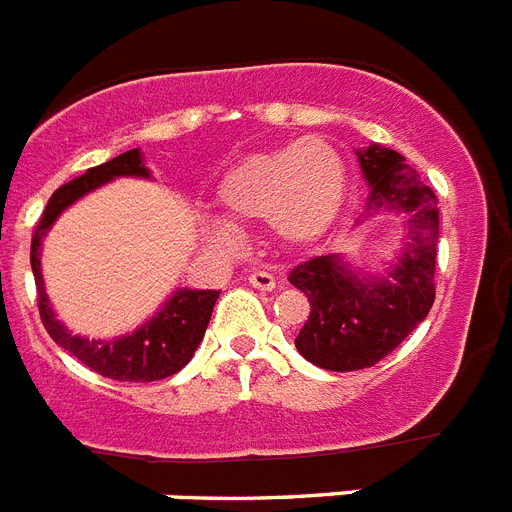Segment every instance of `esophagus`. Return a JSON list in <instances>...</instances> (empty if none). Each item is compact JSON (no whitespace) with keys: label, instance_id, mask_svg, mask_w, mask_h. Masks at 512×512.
I'll use <instances>...</instances> for the list:
<instances>
[{"label":"esophagus","instance_id":"esophagus-1","mask_svg":"<svg viewBox=\"0 0 512 512\" xmlns=\"http://www.w3.org/2000/svg\"><path fill=\"white\" fill-rule=\"evenodd\" d=\"M248 284L261 289V292H271V289L277 287V279H274V274H269V271H253L251 277H248Z\"/></svg>","mask_w":512,"mask_h":512}]
</instances>
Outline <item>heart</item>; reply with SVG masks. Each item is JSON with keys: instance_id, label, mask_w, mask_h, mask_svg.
I'll use <instances>...</instances> for the list:
<instances>
[{"instance_id": "heart-1", "label": "heart", "mask_w": 512, "mask_h": 512, "mask_svg": "<svg viewBox=\"0 0 512 512\" xmlns=\"http://www.w3.org/2000/svg\"><path fill=\"white\" fill-rule=\"evenodd\" d=\"M348 189L341 153L320 138H305L251 153L230 166L217 184V205L225 217L207 233L233 246L238 228L269 223L279 241L305 246L336 223Z\"/></svg>"}]
</instances>
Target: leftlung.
I'll use <instances>...</instances> for the list:
<instances>
[{"instance_id": "obj_1", "label": "left lung", "mask_w": 512, "mask_h": 512, "mask_svg": "<svg viewBox=\"0 0 512 512\" xmlns=\"http://www.w3.org/2000/svg\"><path fill=\"white\" fill-rule=\"evenodd\" d=\"M356 156L369 184L359 225L379 212H400L408 220L397 261L379 274L359 269L341 253L305 261L289 274L310 300L295 346L328 372H356L382 361L423 323L436 300V194L392 148L372 143Z\"/></svg>"}]
</instances>
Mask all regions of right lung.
I'll return each mask as SVG.
<instances>
[{
	"instance_id": "obj_1",
	"label": "right lung",
	"mask_w": 512,
	"mask_h": 512,
	"mask_svg": "<svg viewBox=\"0 0 512 512\" xmlns=\"http://www.w3.org/2000/svg\"><path fill=\"white\" fill-rule=\"evenodd\" d=\"M117 176L151 179V171L143 164L140 148L120 153L102 166H94L87 174H81L79 179L63 184L53 192L38 228H35L33 246H30V266H33L35 287H38L40 318H43L45 330L51 333L58 346L66 348L71 356H76L81 364L102 374V377L117 379V382H156V379L171 377L189 364V359L205 338L212 307L220 297L217 289L179 287L164 305L158 307L156 315L138 325L133 333L110 338V341H97V338L74 336L56 318L48 292H45L43 271H40V246H43L45 233L53 228L58 215L69 210L84 194L94 192L107 182H115Z\"/></svg>"
}]
</instances>
